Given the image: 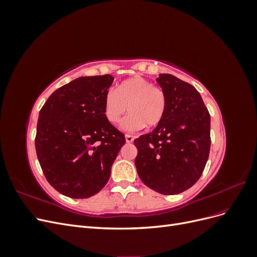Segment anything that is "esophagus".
Instances as JSON below:
<instances>
[{"label": "esophagus", "mask_w": 257, "mask_h": 257, "mask_svg": "<svg viewBox=\"0 0 257 257\" xmlns=\"http://www.w3.org/2000/svg\"><path fill=\"white\" fill-rule=\"evenodd\" d=\"M125 141H126V143H133L134 142V136H132V135H125Z\"/></svg>", "instance_id": "obj_1"}]
</instances>
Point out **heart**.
<instances>
[{
    "instance_id": "1",
    "label": "heart",
    "mask_w": 257,
    "mask_h": 257,
    "mask_svg": "<svg viewBox=\"0 0 257 257\" xmlns=\"http://www.w3.org/2000/svg\"><path fill=\"white\" fill-rule=\"evenodd\" d=\"M122 128L137 132L146 125L154 127L164 119L168 107L166 92L143 77H133L121 82L116 91L108 90L104 98V113L112 124L119 123L123 115Z\"/></svg>"
}]
</instances>
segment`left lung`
<instances>
[{"mask_svg": "<svg viewBox=\"0 0 257 257\" xmlns=\"http://www.w3.org/2000/svg\"><path fill=\"white\" fill-rule=\"evenodd\" d=\"M157 81L167 94V111L151 133L134 141L135 166L148 188L175 195L190 189L204 172L211 145L210 114L192 84L170 74H160Z\"/></svg>", "mask_w": 257, "mask_h": 257, "instance_id": "1", "label": "left lung"}]
</instances>
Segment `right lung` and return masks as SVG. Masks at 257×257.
<instances>
[{
    "mask_svg": "<svg viewBox=\"0 0 257 257\" xmlns=\"http://www.w3.org/2000/svg\"><path fill=\"white\" fill-rule=\"evenodd\" d=\"M111 75L79 77L54 91L40 111L35 148L53 189L71 198L95 195L109 180L125 138L106 119Z\"/></svg>",
    "mask_w": 257,
    "mask_h": 257,
    "instance_id": "add662e5",
    "label": "right lung"
}]
</instances>
